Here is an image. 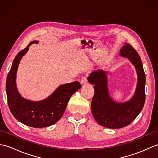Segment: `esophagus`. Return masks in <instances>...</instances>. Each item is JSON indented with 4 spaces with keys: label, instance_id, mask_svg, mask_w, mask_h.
Here are the masks:
<instances>
[{
    "label": "esophagus",
    "instance_id": "obj_1",
    "mask_svg": "<svg viewBox=\"0 0 158 158\" xmlns=\"http://www.w3.org/2000/svg\"><path fill=\"white\" fill-rule=\"evenodd\" d=\"M81 83V84H83V85L86 84V83H88V79H87V76H83V77H82Z\"/></svg>",
    "mask_w": 158,
    "mask_h": 158
}]
</instances>
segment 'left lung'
<instances>
[{"instance_id": "left-lung-1", "label": "left lung", "mask_w": 158, "mask_h": 158, "mask_svg": "<svg viewBox=\"0 0 158 158\" xmlns=\"http://www.w3.org/2000/svg\"><path fill=\"white\" fill-rule=\"evenodd\" d=\"M119 53L132 63L138 76L135 95L129 101L119 103L110 98L106 72L96 70L88 79L90 83L94 85V95L91 105L93 116L99 125L111 129L121 128L132 123L142 110L145 101L146 77L140 57L129 43H124Z\"/></svg>"}]
</instances>
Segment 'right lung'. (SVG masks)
<instances>
[{
	"mask_svg": "<svg viewBox=\"0 0 158 158\" xmlns=\"http://www.w3.org/2000/svg\"><path fill=\"white\" fill-rule=\"evenodd\" d=\"M33 43L38 41L31 42L15 56L6 77V92L9 109L15 118L26 126L40 128L52 126L61 118L70 98L81 85L78 81L60 85L49 97L41 101H31L22 97L16 87L17 70L22 56Z\"/></svg>",
	"mask_w": 158,
	"mask_h": 158,
	"instance_id": "1",
	"label": "right lung"
}]
</instances>
